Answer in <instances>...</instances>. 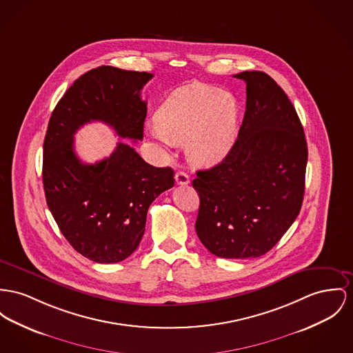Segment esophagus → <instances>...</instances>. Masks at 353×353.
Listing matches in <instances>:
<instances>
[{
	"mask_svg": "<svg viewBox=\"0 0 353 353\" xmlns=\"http://www.w3.org/2000/svg\"><path fill=\"white\" fill-rule=\"evenodd\" d=\"M175 182L178 186H186L190 183V176L183 171H178L175 174Z\"/></svg>",
	"mask_w": 353,
	"mask_h": 353,
	"instance_id": "esophagus-1",
	"label": "esophagus"
}]
</instances>
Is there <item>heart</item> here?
<instances>
[{
  "instance_id": "obj_1",
  "label": "heart",
  "mask_w": 353,
  "mask_h": 353,
  "mask_svg": "<svg viewBox=\"0 0 353 353\" xmlns=\"http://www.w3.org/2000/svg\"><path fill=\"white\" fill-rule=\"evenodd\" d=\"M236 127L234 97L212 85L194 84L165 99L148 134L165 148L185 144L190 161L196 165H214L232 150Z\"/></svg>"
}]
</instances>
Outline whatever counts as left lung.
Listing matches in <instances>:
<instances>
[{"mask_svg": "<svg viewBox=\"0 0 353 353\" xmlns=\"http://www.w3.org/2000/svg\"><path fill=\"white\" fill-rule=\"evenodd\" d=\"M246 83V111L229 154L196 171L195 230L222 259L268 253L301 210L307 147L299 115L281 87L265 72L235 74Z\"/></svg>", "mask_w": 353, "mask_h": 353, "instance_id": "1", "label": "left lung"}]
</instances>
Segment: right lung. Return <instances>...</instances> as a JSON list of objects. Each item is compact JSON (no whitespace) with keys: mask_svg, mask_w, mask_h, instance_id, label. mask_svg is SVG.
<instances>
[{"mask_svg":"<svg viewBox=\"0 0 353 353\" xmlns=\"http://www.w3.org/2000/svg\"><path fill=\"white\" fill-rule=\"evenodd\" d=\"M152 76L97 67L72 84L49 119L43 158L48 208L72 248L94 262L115 263L137 250L148 208L174 186V171L148 165L120 141L108 158L83 163L73 135L97 120L120 138L141 141L147 103L141 91Z\"/></svg>","mask_w":353,"mask_h":353,"instance_id":"obj_1","label":"right lung"}]
</instances>
